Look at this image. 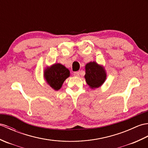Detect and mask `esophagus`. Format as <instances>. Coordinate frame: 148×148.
<instances>
[{
  "label": "esophagus",
  "instance_id": "1",
  "mask_svg": "<svg viewBox=\"0 0 148 148\" xmlns=\"http://www.w3.org/2000/svg\"><path fill=\"white\" fill-rule=\"evenodd\" d=\"M74 76H79V71H77V72H74Z\"/></svg>",
  "mask_w": 148,
  "mask_h": 148
}]
</instances>
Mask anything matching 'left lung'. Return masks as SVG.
<instances>
[{
  "instance_id": "1",
  "label": "left lung",
  "mask_w": 148,
  "mask_h": 148,
  "mask_svg": "<svg viewBox=\"0 0 148 148\" xmlns=\"http://www.w3.org/2000/svg\"><path fill=\"white\" fill-rule=\"evenodd\" d=\"M84 78L90 88H98L105 82L107 78L106 71L102 65L95 61L90 62L85 65Z\"/></svg>"
}]
</instances>
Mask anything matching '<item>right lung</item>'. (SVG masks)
I'll use <instances>...</instances> for the list:
<instances>
[{
  "instance_id": "add662e5",
  "label": "right lung",
  "mask_w": 148,
  "mask_h": 148,
  "mask_svg": "<svg viewBox=\"0 0 148 148\" xmlns=\"http://www.w3.org/2000/svg\"><path fill=\"white\" fill-rule=\"evenodd\" d=\"M70 76V71L64 65L59 63L46 67L44 71V78L52 88L58 91L61 88L65 80Z\"/></svg>"
}]
</instances>
